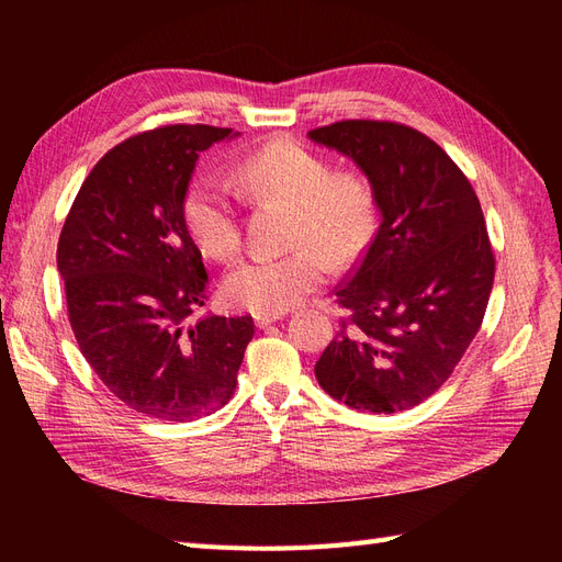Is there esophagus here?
Here are the masks:
<instances>
[{
  "label": "esophagus",
  "instance_id": "1",
  "mask_svg": "<svg viewBox=\"0 0 562 562\" xmlns=\"http://www.w3.org/2000/svg\"><path fill=\"white\" fill-rule=\"evenodd\" d=\"M285 314L283 312H277V314H255L252 318H255V326L258 328H267V326H271V323H277L279 318H283Z\"/></svg>",
  "mask_w": 562,
  "mask_h": 562
}]
</instances>
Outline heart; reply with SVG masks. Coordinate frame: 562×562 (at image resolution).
I'll return each instance as SVG.
<instances>
[{"label": "heart", "mask_w": 562, "mask_h": 562, "mask_svg": "<svg viewBox=\"0 0 562 562\" xmlns=\"http://www.w3.org/2000/svg\"><path fill=\"white\" fill-rule=\"evenodd\" d=\"M236 184L252 199L293 209L291 246L281 258L255 255L236 265L223 285L225 300L255 314L295 307L335 267L353 265L378 232V196L359 171L333 164L293 140H271L236 166ZM187 232L215 260H229L241 246L239 211L227 184L199 178L182 203Z\"/></svg>", "instance_id": "obj_1"}]
</instances>
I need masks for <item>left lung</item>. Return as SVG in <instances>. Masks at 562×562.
I'll use <instances>...</instances> for the list:
<instances>
[{
    "mask_svg": "<svg viewBox=\"0 0 562 562\" xmlns=\"http://www.w3.org/2000/svg\"><path fill=\"white\" fill-rule=\"evenodd\" d=\"M307 138L361 168L382 215L335 295L351 318L314 366L353 411L391 415L440 389L479 333L495 281L481 201L427 135L394 122H337Z\"/></svg>",
    "mask_w": 562,
    "mask_h": 562,
    "instance_id": "obj_1",
    "label": "left lung"
}]
</instances>
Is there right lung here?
I'll return each instance as SVG.
<instances>
[{
  "mask_svg": "<svg viewBox=\"0 0 562 562\" xmlns=\"http://www.w3.org/2000/svg\"><path fill=\"white\" fill-rule=\"evenodd\" d=\"M239 133L164 126L112 147L72 203L58 241L67 314L95 375L131 411L192 422L223 407L252 339L250 316L184 318L209 274L182 203L199 155Z\"/></svg>",
  "mask_w": 562,
  "mask_h": 562,
  "instance_id": "right-lung-1",
  "label": "right lung"
}]
</instances>
